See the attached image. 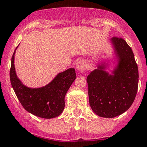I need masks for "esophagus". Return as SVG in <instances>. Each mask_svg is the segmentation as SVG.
Here are the masks:
<instances>
[{
  "instance_id": "34e87169",
  "label": "esophagus",
  "mask_w": 147,
  "mask_h": 147,
  "mask_svg": "<svg viewBox=\"0 0 147 147\" xmlns=\"http://www.w3.org/2000/svg\"><path fill=\"white\" fill-rule=\"evenodd\" d=\"M86 67V62L84 61H80L77 63L76 64V69H78L79 71H82L85 70Z\"/></svg>"
}]
</instances>
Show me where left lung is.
I'll use <instances>...</instances> for the list:
<instances>
[{"label":"left lung","instance_id":"obj_1","mask_svg":"<svg viewBox=\"0 0 147 147\" xmlns=\"http://www.w3.org/2000/svg\"><path fill=\"white\" fill-rule=\"evenodd\" d=\"M110 42L112 56L96 64L86 78L89 104L98 116L115 118L129 109L135 100L139 72L134 53L123 38ZM114 64L112 71L107 69Z\"/></svg>","mask_w":147,"mask_h":147}]
</instances>
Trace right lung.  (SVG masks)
<instances>
[{
    "instance_id": "1",
    "label": "right lung",
    "mask_w": 147,
    "mask_h": 147,
    "mask_svg": "<svg viewBox=\"0 0 147 147\" xmlns=\"http://www.w3.org/2000/svg\"><path fill=\"white\" fill-rule=\"evenodd\" d=\"M15 49L11 60L10 78L17 97L26 111L37 117L51 119L59 116L65 108V96L76 79L75 69L70 67L59 72L49 84L32 88L23 84L15 67Z\"/></svg>"
}]
</instances>
